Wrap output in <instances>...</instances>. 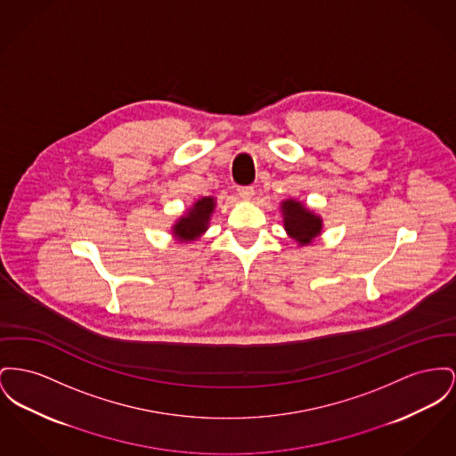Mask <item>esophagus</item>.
<instances>
[{
    "label": "esophagus",
    "instance_id": "esophagus-1",
    "mask_svg": "<svg viewBox=\"0 0 456 456\" xmlns=\"http://www.w3.org/2000/svg\"><path fill=\"white\" fill-rule=\"evenodd\" d=\"M238 192H240L242 200H251L253 194H255V189L251 188V186H240Z\"/></svg>",
    "mask_w": 456,
    "mask_h": 456
}]
</instances>
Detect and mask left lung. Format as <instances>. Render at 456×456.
<instances>
[{
  "instance_id": "left-lung-1",
  "label": "left lung",
  "mask_w": 456,
  "mask_h": 456,
  "mask_svg": "<svg viewBox=\"0 0 456 456\" xmlns=\"http://www.w3.org/2000/svg\"><path fill=\"white\" fill-rule=\"evenodd\" d=\"M281 214L286 234L296 241L299 248L310 246L323 231L321 215L315 214L303 201H297L295 198L281 201Z\"/></svg>"
}]
</instances>
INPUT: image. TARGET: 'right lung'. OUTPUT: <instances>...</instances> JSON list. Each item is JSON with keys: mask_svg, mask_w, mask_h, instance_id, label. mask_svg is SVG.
<instances>
[{"mask_svg": "<svg viewBox=\"0 0 456 456\" xmlns=\"http://www.w3.org/2000/svg\"><path fill=\"white\" fill-rule=\"evenodd\" d=\"M216 207V198L214 196H201L198 198L186 212L175 218L172 224V238L181 244H191L205 236L210 227V220Z\"/></svg>", "mask_w": 456, "mask_h": 456, "instance_id": "add662e5", "label": "right lung"}]
</instances>
